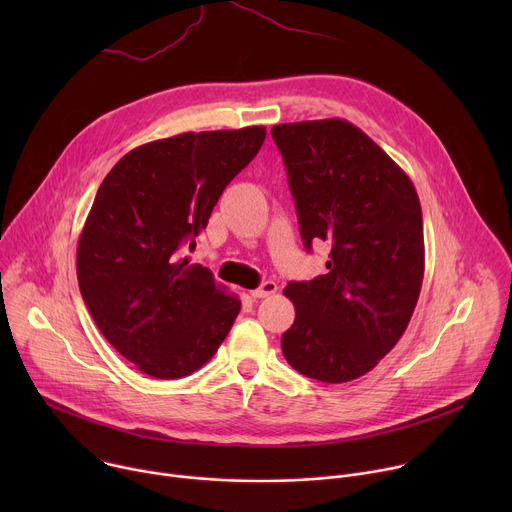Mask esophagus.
Wrapping results in <instances>:
<instances>
[{"mask_svg":"<svg viewBox=\"0 0 512 512\" xmlns=\"http://www.w3.org/2000/svg\"><path fill=\"white\" fill-rule=\"evenodd\" d=\"M277 291V283L275 281H263L257 289H251L253 298H269Z\"/></svg>","mask_w":512,"mask_h":512,"instance_id":"34e87169","label":"esophagus"}]
</instances>
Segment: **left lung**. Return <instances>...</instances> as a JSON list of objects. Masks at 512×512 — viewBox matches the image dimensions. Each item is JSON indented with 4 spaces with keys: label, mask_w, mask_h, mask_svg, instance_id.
Instances as JSON below:
<instances>
[{
    "label": "left lung",
    "mask_w": 512,
    "mask_h": 512,
    "mask_svg": "<svg viewBox=\"0 0 512 512\" xmlns=\"http://www.w3.org/2000/svg\"><path fill=\"white\" fill-rule=\"evenodd\" d=\"M283 156L300 233L332 245L328 273L289 281L296 320L281 336L285 360L322 383L375 369L403 336L423 281V218L409 176L344 119L271 129Z\"/></svg>",
    "instance_id": "left-lung-1"
}]
</instances>
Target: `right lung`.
I'll return each instance as SVG.
<instances>
[{
  "label": "right lung",
  "mask_w": 512,
  "mask_h": 512,
  "mask_svg": "<svg viewBox=\"0 0 512 512\" xmlns=\"http://www.w3.org/2000/svg\"><path fill=\"white\" fill-rule=\"evenodd\" d=\"M265 127L180 133L125 154L105 176L77 249L81 296L113 348L156 379L198 371L241 302L182 257Z\"/></svg>",
  "instance_id": "add662e5"
}]
</instances>
